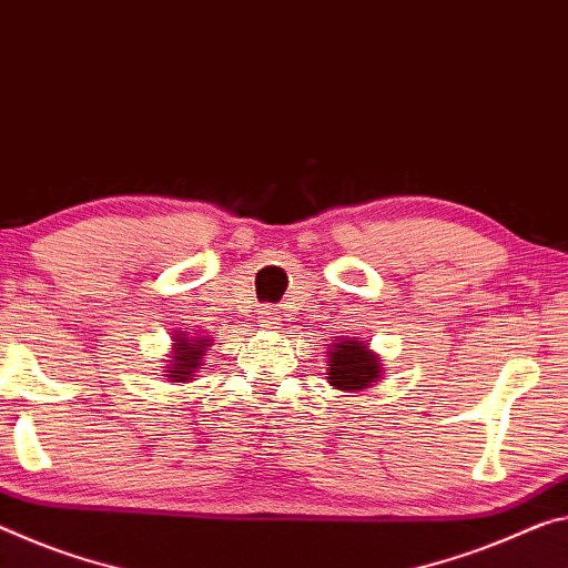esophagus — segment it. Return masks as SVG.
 Returning <instances> with one entry per match:
<instances>
[{"mask_svg":"<svg viewBox=\"0 0 568 568\" xmlns=\"http://www.w3.org/2000/svg\"><path fill=\"white\" fill-rule=\"evenodd\" d=\"M257 318H260V326L267 328V331H275V328L283 326V316H281V311H277V308H263V311H260Z\"/></svg>","mask_w":568,"mask_h":568,"instance_id":"esophagus-1","label":"esophagus"}]
</instances>
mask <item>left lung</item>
<instances>
[{
    "label": "left lung",
    "mask_w": 568,
    "mask_h": 568,
    "mask_svg": "<svg viewBox=\"0 0 568 568\" xmlns=\"http://www.w3.org/2000/svg\"><path fill=\"white\" fill-rule=\"evenodd\" d=\"M384 358L368 348L362 338L344 336L328 346L326 379L338 392H364L382 379Z\"/></svg>",
    "instance_id": "obj_1"
}]
</instances>
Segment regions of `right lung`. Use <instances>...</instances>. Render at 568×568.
Instances as JSON below:
<instances>
[{"label": "right lung", "instance_id": "obj_1", "mask_svg": "<svg viewBox=\"0 0 568 568\" xmlns=\"http://www.w3.org/2000/svg\"><path fill=\"white\" fill-rule=\"evenodd\" d=\"M212 346L210 336H200V333H174V346H171V356L166 358V374L169 382H194V376L204 366V356Z\"/></svg>", "mask_w": 568, "mask_h": 568}]
</instances>
